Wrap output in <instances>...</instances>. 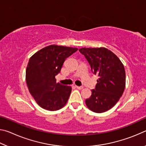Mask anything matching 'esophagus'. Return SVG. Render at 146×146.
Instances as JSON below:
<instances>
[{"instance_id": "34e87169", "label": "esophagus", "mask_w": 146, "mask_h": 146, "mask_svg": "<svg viewBox=\"0 0 146 146\" xmlns=\"http://www.w3.org/2000/svg\"><path fill=\"white\" fill-rule=\"evenodd\" d=\"M76 88H77L78 90H82L83 89V87L82 86H75Z\"/></svg>"}]
</instances>
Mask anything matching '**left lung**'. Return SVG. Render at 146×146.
<instances>
[{
    "mask_svg": "<svg viewBox=\"0 0 146 146\" xmlns=\"http://www.w3.org/2000/svg\"><path fill=\"white\" fill-rule=\"evenodd\" d=\"M79 51L87 59L92 72L98 76L86 104L93 112H105L117 104L124 91V66L115 53L106 48H83Z\"/></svg>",
    "mask_w": 146,
    "mask_h": 146,
    "instance_id": "1",
    "label": "left lung"
}]
</instances>
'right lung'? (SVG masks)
I'll return each instance as SVG.
<instances>
[{"label":"right lung","instance_id":"add662e5","mask_svg":"<svg viewBox=\"0 0 146 146\" xmlns=\"http://www.w3.org/2000/svg\"><path fill=\"white\" fill-rule=\"evenodd\" d=\"M78 50L76 48L50 45L41 49L29 58L26 71L28 90L42 108L56 111L67 103L71 86L56 83L66 58Z\"/></svg>","mask_w":146,"mask_h":146}]
</instances>
